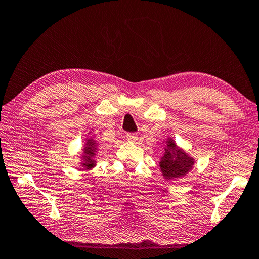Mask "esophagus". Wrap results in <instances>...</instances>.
Listing matches in <instances>:
<instances>
[{
  "mask_svg": "<svg viewBox=\"0 0 259 259\" xmlns=\"http://www.w3.org/2000/svg\"><path fill=\"white\" fill-rule=\"evenodd\" d=\"M137 139H138V135L137 134H135V133L126 134V140H129V142L136 143V142H137Z\"/></svg>",
  "mask_w": 259,
  "mask_h": 259,
  "instance_id": "1",
  "label": "esophagus"
}]
</instances>
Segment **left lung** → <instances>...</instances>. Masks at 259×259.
Listing matches in <instances>:
<instances>
[{"instance_id":"1","label":"left lung","mask_w":259,"mask_h":259,"mask_svg":"<svg viewBox=\"0 0 259 259\" xmlns=\"http://www.w3.org/2000/svg\"><path fill=\"white\" fill-rule=\"evenodd\" d=\"M194 161L185 152L178 148L174 140L169 139L164 148V156L160 161V168L166 179H177L192 169Z\"/></svg>"}]
</instances>
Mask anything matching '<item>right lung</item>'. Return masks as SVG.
Masks as SVG:
<instances>
[{
    "instance_id": "1",
    "label": "right lung",
    "mask_w": 259,
    "mask_h": 259,
    "mask_svg": "<svg viewBox=\"0 0 259 259\" xmlns=\"http://www.w3.org/2000/svg\"><path fill=\"white\" fill-rule=\"evenodd\" d=\"M96 151H97V144L95 143L94 139H88L84 148H83V153H84V154L82 155V165L84 166L85 169H91L93 166H95L96 161L94 159V156L96 154Z\"/></svg>"
}]
</instances>
